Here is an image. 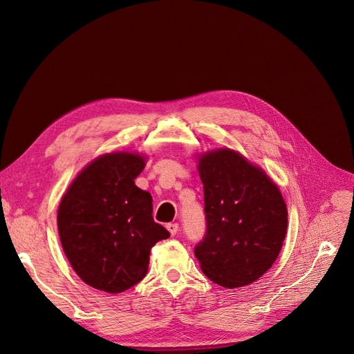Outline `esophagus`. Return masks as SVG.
Masks as SVG:
<instances>
[{"instance_id": "1", "label": "esophagus", "mask_w": 354, "mask_h": 354, "mask_svg": "<svg viewBox=\"0 0 354 354\" xmlns=\"http://www.w3.org/2000/svg\"><path fill=\"white\" fill-rule=\"evenodd\" d=\"M167 229H168V232L171 233V236H174V234L178 232V225L177 223H168Z\"/></svg>"}]
</instances>
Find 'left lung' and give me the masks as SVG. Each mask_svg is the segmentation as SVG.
I'll return each mask as SVG.
<instances>
[{"label":"left lung","instance_id":"obj_1","mask_svg":"<svg viewBox=\"0 0 354 354\" xmlns=\"http://www.w3.org/2000/svg\"><path fill=\"white\" fill-rule=\"evenodd\" d=\"M206 233L194 246L201 271L225 288L261 278L279 255L288 226L282 194L259 167L232 149L198 158Z\"/></svg>","mask_w":354,"mask_h":354}]
</instances>
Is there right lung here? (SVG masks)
Returning a JSON list of instances; mask_svg holds the SVG:
<instances>
[{"label":"right lung","mask_w":354,"mask_h":354,"mask_svg":"<svg viewBox=\"0 0 354 354\" xmlns=\"http://www.w3.org/2000/svg\"><path fill=\"white\" fill-rule=\"evenodd\" d=\"M137 154H105L91 162L63 196L57 227L75 272L91 287L116 294L145 275L153 246L170 238L154 222L153 197L136 186Z\"/></svg>","instance_id":"1"}]
</instances>
